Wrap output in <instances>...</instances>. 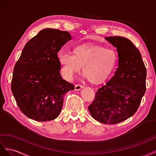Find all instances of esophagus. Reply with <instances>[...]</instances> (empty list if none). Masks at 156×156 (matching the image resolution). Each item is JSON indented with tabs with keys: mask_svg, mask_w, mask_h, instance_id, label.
<instances>
[{
	"mask_svg": "<svg viewBox=\"0 0 156 156\" xmlns=\"http://www.w3.org/2000/svg\"><path fill=\"white\" fill-rule=\"evenodd\" d=\"M83 87V86H82V85H79V84H78V85H76V86H75L74 89H75V90H76V91H79V90H80L81 89H82Z\"/></svg>",
	"mask_w": 156,
	"mask_h": 156,
	"instance_id": "34e87169",
	"label": "esophagus"
}]
</instances>
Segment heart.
Here are the masks:
<instances>
[{"label":"heart","mask_w":156,"mask_h":156,"mask_svg":"<svg viewBox=\"0 0 156 156\" xmlns=\"http://www.w3.org/2000/svg\"><path fill=\"white\" fill-rule=\"evenodd\" d=\"M57 59L67 78L78 73L82 67L84 76L91 83L99 85L112 73L117 65L118 55L112 48L86 42L76 46L73 54L68 51L59 52Z\"/></svg>","instance_id":"obj_1"}]
</instances>
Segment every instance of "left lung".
<instances>
[{"mask_svg":"<svg viewBox=\"0 0 156 156\" xmlns=\"http://www.w3.org/2000/svg\"><path fill=\"white\" fill-rule=\"evenodd\" d=\"M118 53L114 76L95 93L88 106L91 116L105 124H115L131 117L146 91V69L139 50L127 38H105Z\"/></svg>","mask_w":156,"mask_h":156,"instance_id":"left-lung-1","label":"left lung"}]
</instances>
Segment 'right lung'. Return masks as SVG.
I'll return each mask as SVG.
<instances>
[{"instance_id": "1", "label": "right lung", "mask_w": 156, "mask_h": 156, "mask_svg": "<svg viewBox=\"0 0 156 156\" xmlns=\"http://www.w3.org/2000/svg\"><path fill=\"white\" fill-rule=\"evenodd\" d=\"M71 40L67 31L44 29L25 44L14 66L11 90L20 109L38 122L59 115L73 84L62 78L57 53Z\"/></svg>"}]
</instances>
